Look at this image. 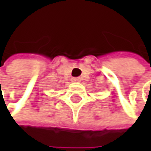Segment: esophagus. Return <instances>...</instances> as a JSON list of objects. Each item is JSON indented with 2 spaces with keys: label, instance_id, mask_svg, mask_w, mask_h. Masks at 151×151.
<instances>
[{
  "label": "esophagus",
  "instance_id": "1",
  "mask_svg": "<svg viewBox=\"0 0 151 151\" xmlns=\"http://www.w3.org/2000/svg\"><path fill=\"white\" fill-rule=\"evenodd\" d=\"M80 80H81L80 78H73V79H72V81H73L74 82H77V81H80Z\"/></svg>",
  "mask_w": 151,
  "mask_h": 151
}]
</instances>
